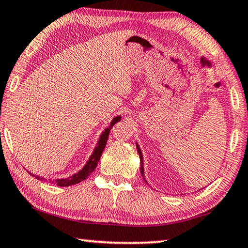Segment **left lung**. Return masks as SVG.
<instances>
[{
    "label": "left lung",
    "mask_w": 248,
    "mask_h": 248,
    "mask_svg": "<svg viewBox=\"0 0 248 248\" xmlns=\"http://www.w3.org/2000/svg\"><path fill=\"white\" fill-rule=\"evenodd\" d=\"M137 150H138V154H139V158H140V172H141V175L143 176L145 173H143V158H142V154H141V150H140L139 146L137 145ZM143 178H145V176H143Z\"/></svg>",
    "instance_id": "8db88e82"
}]
</instances>
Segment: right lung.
<instances>
[{
    "label": "right lung",
    "instance_id": "add662e5",
    "mask_svg": "<svg viewBox=\"0 0 248 248\" xmlns=\"http://www.w3.org/2000/svg\"><path fill=\"white\" fill-rule=\"evenodd\" d=\"M121 120V117L118 116L116 118H113L111 124H110L109 128H107L105 131L102 132V135L100 136V138H99V141L97 143V147L94 148L93 153H92V155L90 156V158H89V160L86 165H84V167L81 169V170L79 172L75 173V175L70 176L68 177V178H63V179H57L54 180V182H52V184H57L58 186L60 187H66V186H71V185H76V184H79L82 182V180H84L86 178H88V176L90 175V173L94 170L95 167H97L98 162L99 160H100V157L102 155V151L103 149H105V147L107 145V140H108V137H109V132L110 130H111L112 125L116 124L118 121ZM31 173V172H30ZM31 175H33V173H31ZM34 176V175H33ZM36 179H40L42 180L43 178H40L39 176H34Z\"/></svg>",
    "mask_w": 248,
    "mask_h": 248
}]
</instances>
